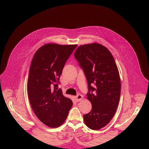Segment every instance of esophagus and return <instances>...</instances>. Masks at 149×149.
I'll list each match as a JSON object with an SVG mask.
<instances>
[{"label":"esophagus","instance_id":"34e87169","mask_svg":"<svg viewBox=\"0 0 149 149\" xmlns=\"http://www.w3.org/2000/svg\"><path fill=\"white\" fill-rule=\"evenodd\" d=\"M83 99V96L82 95H80V94H79L77 95L76 96H75V99L77 102H80L81 101L82 99Z\"/></svg>","mask_w":149,"mask_h":149}]
</instances>
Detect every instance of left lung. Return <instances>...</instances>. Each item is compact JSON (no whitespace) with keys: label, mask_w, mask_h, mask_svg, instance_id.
I'll return each mask as SVG.
<instances>
[{"label":"left lung","mask_w":149,"mask_h":149,"mask_svg":"<svg viewBox=\"0 0 149 149\" xmlns=\"http://www.w3.org/2000/svg\"><path fill=\"white\" fill-rule=\"evenodd\" d=\"M74 57L83 69L88 82L87 99L92 109L83 115L87 127L98 130L106 126L114 116L121 90L119 70L106 47L93 43L80 46Z\"/></svg>","instance_id":"obj_1"}]
</instances>
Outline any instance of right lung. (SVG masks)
I'll return each instance as SVG.
<instances>
[{"label": "right lung", "instance_id": "1", "mask_svg": "<svg viewBox=\"0 0 149 149\" xmlns=\"http://www.w3.org/2000/svg\"><path fill=\"white\" fill-rule=\"evenodd\" d=\"M77 45L48 43L35 53L30 68L27 94L37 118L50 127L60 126L73 105L58 89L64 65Z\"/></svg>", "mask_w": 149, "mask_h": 149}]
</instances>
